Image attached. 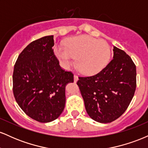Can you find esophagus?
<instances>
[{
    "label": "esophagus",
    "mask_w": 148,
    "mask_h": 148,
    "mask_svg": "<svg viewBox=\"0 0 148 148\" xmlns=\"http://www.w3.org/2000/svg\"><path fill=\"white\" fill-rule=\"evenodd\" d=\"M78 79H79V77H78V76H76V74H74V82H76V81H78Z\"/></svg>",
    "instance_id": "esophagus-1"
}]
</instances>
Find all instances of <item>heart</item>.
<instances>
[{"label":"heart","instance_id":"b5f03b06","mask_svg":"<svg viewBox=\"0 0 148 148\" xmlns=\"http://www.w3.org/2000/svg\"><path fill=\"white\" fill-rule=\"evenodd\" d=\"M55 53L64 68L74 64V58H76V64L80 72L92 75L107 65L111 57V48L104 40L82 35L69 38L64 47L58 46Z\"/></svg>","mask_w":148,"mask_h":148}]
</instances>
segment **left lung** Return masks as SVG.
Listing matches in <instances>:
<instances>
[{"mask_svg": "<svg viewBox=\"0 0 148 148\" xmlns=\"http://www.w3.org/2000/svg\"><path fill=\"white\" fill-rule=\"evenodd\" d=\"M113 60L94 76L79 77L77 85L89 116L98 123L114 121L125 113L136 88V68L124 51L113 47Z\"/></svg>", "mask_w": 148, "mask_h": 148, "instance_id": "left-lung-1", "label": "left lung"}]
</instances>
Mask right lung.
<instances>
[{
  "instance_id": "right-lung-1",
  "label": "right lung",
  "mask_w": 148,
  "mask_h": 148,
  "mask_svg": "<svg viewBox=\"0 0 148 148\" xmlns=\"http://www.w3.org/2000/svg\"><path fill=\"white\" fill-rule=\"evenodd\" d=\"M53 35L32 42L22 51L14 64L13 93L27 115L40 123L60 116L65 106V86L74 75L60 67L54 55Z\"/></svg>"
}]
</instances>
